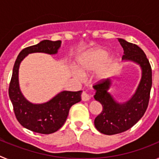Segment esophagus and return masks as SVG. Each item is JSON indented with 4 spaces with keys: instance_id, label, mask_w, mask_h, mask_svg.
Instances as JSON below:
<instances>
[{
    "instance_id": "obj_1",
    "label": "esophagus",
    "mask_w": 159,
    "mask_h": 159,
    "mask_svg": "<svg viewBox=\"0 0 159 159\" xmlns=\"http://www.w3.org/2000/svg\"><path fill=\"white\" fill-rule=\"evenodd\" d=\"M81 99L83 101H88L91 99V95L86 92H83L82 95H81Z\"/></svg>"
}]
</instances>
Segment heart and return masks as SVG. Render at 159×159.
Returning <instances> with one entry per match:
<instances>
[{
    "label": "heart",
    "instance_id": "obj_1",
    "mask_svg": "<svg viewBox=\"0 0 159 159\" xmlns=\"http://www.w3.org/2000/svg\"><path fill=\"white\" fill-rule=\"evenodd\" d=\"M114 59L108 55L107 51L102 48H95L83 54L78 60L79 70L73 69V76L78 80L83 78V75H88L94 71V78L95 80L101 81L107 78Z\"/></svg>",
    "mask_w": 159,
    "mask_h": 159
}]
</instances>
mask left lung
<instances>
[{"mask_svg":"<svg viewBox=\"0 0 159 159\" xmlns=\"http://www.w3.org/2000/svg\"><path fill=\"white\" fill-rule=\"evenodd\" d=\"M123 48V61H130L139 66L142 77L131 98L119 102L108 92L112 85L111 78L94 85V98L102 106V112L95 119L94 124L100 133L107 135L124 132L132 127L143 116L148 106L152 86V71L147 56L139 47L123 39H118Z\"/></svg>","mask_w":159,"mask_h":159,"instance_id":"left-lung-1","label":"left lung"}]
</instances>
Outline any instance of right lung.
I'll return each instance as SVG.
<instances>
[{"label":"right lung","mask_w":159,"mask_h":159,"mask_svg":"<svg viewBox=\"0 0 159 159\" xmlns=\"http://www.w3.org/2000/svg\"><path fill=\"white\" fill-rule=\"evenodd\" d=\"M61 41L44 40L23 49L14 64L8 95L13 106L16 119L25 128L36 133L48 134L57 131L65 123L70 108L81 100L82 91H63L49 101L33 103L22 94L19 84V67L22 60L29 54L36 52L57 54Z\"/></svg>","instance_id":"1"}]
</instances>
